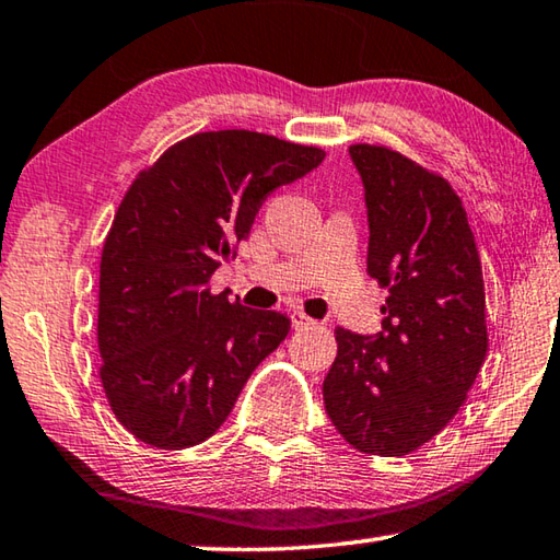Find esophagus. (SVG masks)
<instances>
[{"mask_svg": "<svg viewBox=\"0 0 560 560\" xmlns=\"http://www.w3.org/2000/svg\"><path fill=\"white\" fill-rule=\"evenodd\" d=\"M290 319H292V329H294V331L310 329V326H314V324H316V322H314V319H310V316L304 314V312H292V314H290Z\"/></svg>", "mask_w": 560, "mask_h": 560, "instance_id": "1", "label": "esophagus"}]
</instances>
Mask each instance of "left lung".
I'll return each mask as SVG.
<instances>
[{"label": "left lung", "mask_w": 560, "mask_h": 560, "mask_svg": "<svg viewBox=\"0 0 560 560\" xmlns=\"http://www.w3.org/2000/svg\"><path fill=\"white\" fill-rule=\"evenodd\" d=\"M363 183L368 276L387 288L383 329H336L326 415L353 448L405 456L466 402L488 353L476 238L451 185L383 145L348 149Z\"/></svg>", "instance_id": "8db88e82"}]
</instances>
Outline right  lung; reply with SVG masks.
<instances>
[{"label": "right lung", "instance_id": "right-lung-1", "mask_svg": "<svg viewBox=\"0 0 560 560\" xmlns=\"http://www.w3.org/2000/svg\"><path fill=\"white\" fill-rule=\"evenodd\" d=\"M312 145L207 131L167 149L126 192L102 250V385L143 444L187 448L224 424L290 316L212 294L266 197L322 165Z\"/></svg>", "mask_w": 560, "mask_h": 560}]
</instances>
